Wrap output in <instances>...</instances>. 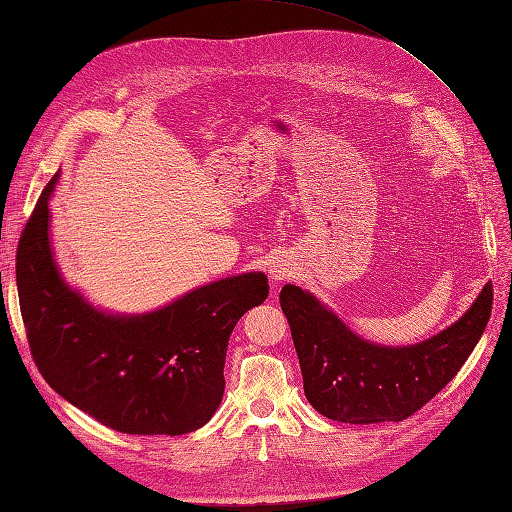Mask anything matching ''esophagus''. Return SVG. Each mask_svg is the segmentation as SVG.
<instances>
[{
	"label": "esophagus",
	"mask_w": 512,
	"mask_h": 512,
	"mask_svg": "<svg viewBox=\"0 0 512 512\" xmlns=\"http://www.w3.org/2000/svg\"><path fill=\"white\" fill-rule=\"evenodd\" d=\"M292 277V265L288 260H275L269 265V280L273 284H280V282H286Z\"/></svg>",
	"instance_id": "1"
}]
</instances>
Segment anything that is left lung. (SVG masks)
<instances>
[{
  "mask_svg": "<svg viewBox=\"0 0 512 512\" xmlns=\"http://www.w3.org/2000/svg\"><path fill=\"white\" fill-rule=\"evenodd\" d=\"M491 282L455 324L412 346H380L350 331L314 294L286 284L280 292L309 404L339 423L404 421L451 382L483 335Z\"/></svg>",
  "mask_w": 512,
  "mask_h": 512,
  "instance_id": "left-lung-1",
  "label": "left lung"
}]
</instances>
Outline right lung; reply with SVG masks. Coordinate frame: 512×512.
Returning <instances> with one entry per match:
<instances>
[{
  "mask_svg": "<svg viewBox=\"0 0 512 512\" xmlns=\"http://www.w3.org/2000/svg\"><path fill=\"white\" fill-rule=\"evenodd\" d=\"M46 185L17 247V288L29 350L42 378L102 425L138 436L203 427L224 395L228 339L267 299L260 271L200 286L149 314H108L61 277L51 247Z\"/></svg>",
  "mask_w": 512,
  "mask_h": 512,
  "instance_id": "right-lung-1",
  "label": "right lung"
}]
</instances>
